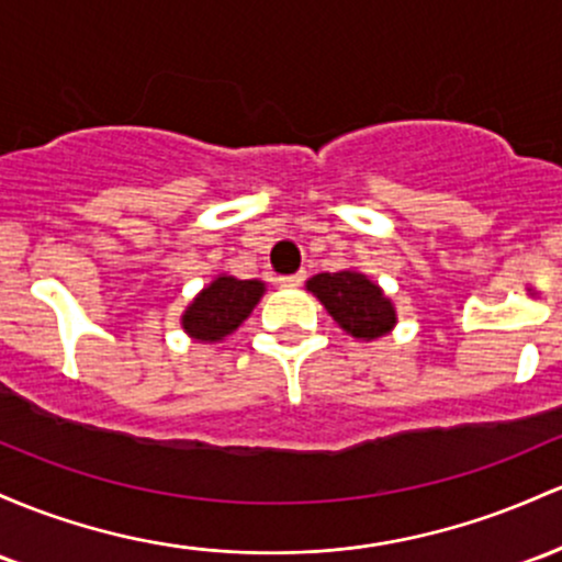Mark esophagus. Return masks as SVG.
I'll return each instance as SVG.
<instances>
[{"label":"esophagus","instance_id":"34e87169","mask_svg":"<svg viewBox=\"0 0 562 562\" xmlns=\"http://www.w3.org/2000/svg\"><path fill=\"white\" fill-rule=\"evenodd\" d=\"M304 280H306V271H299V274L280 277V285H282V288H299Z\"/></svg>","mask_w":562,"mask_h":562}]
</instances>
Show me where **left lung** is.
I'll list each match as a JSON object with an SVG mask.
<instances>
[{"instance_id": "obj_1", "label": "left lung", "mask_w": 562, "mask_h": 562, "mask_svg": "<svg viewBox=\"0 0 562 562\" xmlns=\"http://www.w3.org/2000/svg\"><path fill=\"white\" fill-rule=\"evenodd\" d=\"M306 291L325 306L338 328L360 341L386 336L397 325V310H394L390 295L381 291L371 277L357 269L314 274L306 282Z\"/></svg>"}]
</instances>
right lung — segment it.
Here are the masks:
<instances>
[{"label":"right lung","mask_w":562,"mask_h":562,"mask_svg":"<svg viewBox=\"0 0 562 562\" xmlns=\"http://www.w3.org/2000/svg\"><path fill=\"white\" fill-rule=\"evenodd\" d=\"M267 293V282L237 280L232 274H215L181 314V328L191 341L221 344L232 336L258 301Z\"/></svg>","instance_id":"obj_1"}]
</instances>
